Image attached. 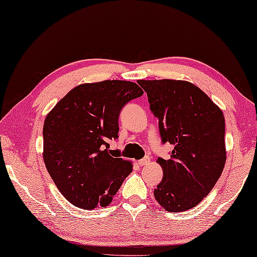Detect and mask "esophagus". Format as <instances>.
<instances>
[{
  "label": "esophagus",
  "instance_id": "1",
  "mask_svg": "<svg viewBox=\"0 0 257 257\" xmlns=\"http://www.w3.org/2000/svg\"><path fill=\"white\" fill-rule=\"evenodd\" d=\"M150 163V158L149 157H145V158H142V159H140V161L138 162V164L140 166H145V165H148V164Z\"/></svg>",
  "mask_w": 257,
  "mask_h": 257
}]
</instances>
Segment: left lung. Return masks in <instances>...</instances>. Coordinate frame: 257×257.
<instances>
[{"instance_id":"8db88e82","label":"left lung","mask_w":257,"mask_h":257,"mask_svg":"<svg viewBox=\"0 0 257 257\" xmlns=\"http://www.w3.org/2000/svg\"><path fill=\"white\" fill-rule=\"evenodd\" d=\"M138 83L159 120L163 144L174 147L170 159H157L164 176L154 196L167 212L188 211L211 192L223 171V112L190 82L140 79Z\"/></svg>"}]
</instances>
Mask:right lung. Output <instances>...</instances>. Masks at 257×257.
<instances>
[{"instance_id":"right-lung-1","label":"right lung","mask_w":257,"mask_h":257,"mask_svg":"<svg viewBox=\"0 0 257 257\" xmlns=\"http://www.w3.org/2000/svg\"><path fill=\"white\" fill-rule=\"evenodd\" d=\"M144 91L128 81L81 84L48 113L43 159L59 191L79 208L106 207L132 172V163L110 156L118 118L128 101Z\"/></svg>"}]
</instances>
